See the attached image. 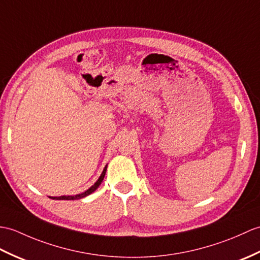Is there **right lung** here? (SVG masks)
<instances>
[{
	"label": "right lung",
	"mask_w": 260,
	"mask_h": 260,
	"mask_svg": "<svg viewBox=\"0 0 260 260\" xmlns=\"http://www.w3.org/2000/svg\"><path fill=\"white\" fill-rule=\"evenodd\" d=\"M106 170H107V165L105 166L104 170H103V173L101 174L100 178H99L98 180H96V183H95L93 186H90L87 190H85L84 192H82V194H78V195H75V196H59V197H50V198H52V199H56V201H74V199H80V198H83V197H86V196H88L89 194H92L93 191H95L96 189L99 188V186L102 184L103 179H104Z\"/></svg>",
	"instance_id": "add662e5"
}]
</instances>
